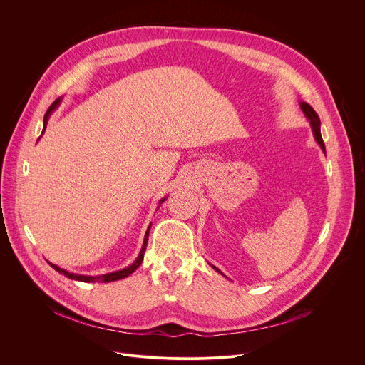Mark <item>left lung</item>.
Instances as JSON below:
<instances>
[{"label": "left lung", "instance_id": "1", "mask_svg": "<svg viewBox=\"0 0 365 365\" xmlns=\"http://www.w3.org/2000/svg\"><path fill=\"white\" fill-rule=\"evenodd\" d=\"M299 106H300V110H302V113L304 114V117L307 118V121H309V124H310V127H312V133H314V137H315V140H317V143L321 145V148H322V151L325 153V144H324V140H322V135H321V120H319V117H318V114L315 113V110L312 108L309 103H306V102H303V101H300L299 102ZM214 270H217L220 274H222L217 267H214V266H211ZM224 276V274H222Z\"/></svg>", "mask_w": 365, "mask_h": 365}]
</instances>
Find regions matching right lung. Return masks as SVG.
<instances>
[{
  "label": "right lung",
  "instance_id": "1",
  "mask_svg": "<svg viewBox=\"0 0 365 365\" xmlns=\"http://www.w3.org/2000/svg\"><path fill=\"white\" fill-rule=\"evenodd\" d=\"M61 102H62V96H59L53 103H51V106L48 107V110H47V113H46V115H44V120H43V131H41V134L44 133V130H46V125H47V121H48V117H50V114L53 113L59 106H61ZM41 137V135H40ZM166 200V196L165 197H162L160 200H159V206L163 203ZM158 206V207H159ZM150 228H151V224L148 225V228H147V231H145V234H144V241H143V245H141V250H140V254H138V257L135 258V262L133 263V264H130L128 267H125V269H123V270H117V272H113V273H107V274H102V276H83V274H76V273H71V272H68V270H65V269H61L59 266H56V264H53V263H50V262H47L51 267H53L56 272H59L61 274H63L65 277H68V279H71V280H78V282H83V283H110V282H115V280H121V279H125V277H128L131 273H134L138 267H140V264H141V262H143V258H144V251H145V247H147V241H148V232H150Z\"/></svg>",
  "mask_w": 365,
  "mask_h": 365
}]
</instances>
